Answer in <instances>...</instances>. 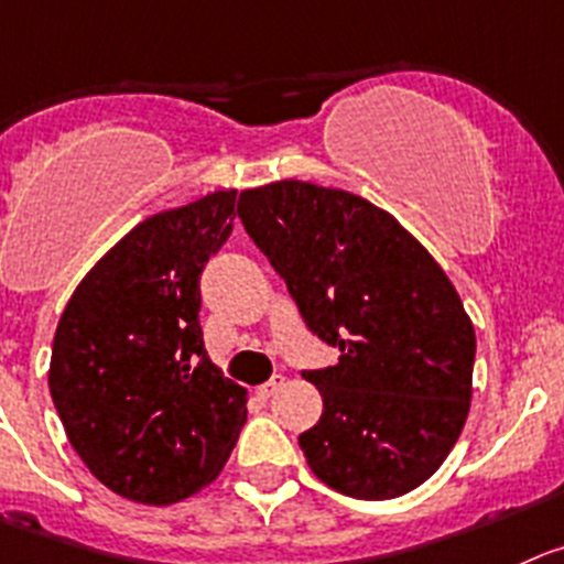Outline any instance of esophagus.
Returning a JSON list of instances; mask_svg holds the SVG:
<instances>
[{
    "label": "esophagus",
    "mask_w": 564,
    "mask_h": 564,
    "mask_svg": "<svg viewBox=\"0 0 564 564\" xmlns=\"http://www.w3.org/2000/svg\"><path fill=\"white\" fill-rule=\"evenodd\" d=\"M283 381H286V378H283V376H272L270 381L258 387V394H261V398H272V394H275L278 389L283 387Z\"/></svg>",
    "instance_id": "1"
}]
</instances>
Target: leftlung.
Returning a JSON list of instances; mask_svg holds the SVG:
<instances>
[{
	"instance_id": "left-lung-1",
	"label": "left lung",
	"mask_w": 564,
	"mask_h": 564,
	"mask_svg": "<svg viewBox=\"0 0 564 564\" xmlns=\"http://www.w3.org/2000/svg\"><path fill=\"white\" fill-rule=\"evenodd\" d=\"M239 219L339 361L306 370L323 417L300 434L314 476L387 501L434 476L465 429L476 330L454 283L392 214L341 188H247Z\"/></svg>"
}]
</instances>
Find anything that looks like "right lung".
Segmentation results:
<instances>
[{
    "label": "right lung",
    "mask_w": 564,
    "mask_h": 564,
    "mask_svg": "<svg viewBox=\"0 0 564 564\" xmlns=\"http://www.w3.org/2000/svg\"><path fill=\"white\" fill-rule=\"evenodd\" d=\"M236 192L161 210L116 241L57 323L50 392L72 448L116 496L166 507L228 462L247 389L210 365L199 275L234 230Z\"/></svg>",
    "instance_id": "add662e5"
}]
</instances>
